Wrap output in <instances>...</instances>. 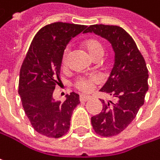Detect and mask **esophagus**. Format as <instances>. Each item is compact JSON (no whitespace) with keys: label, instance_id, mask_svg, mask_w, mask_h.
Segmentation results:
<instances>
[{"label":"esophagus","instance_id":"34e87169","mask_svg":"<svg viewBox=\"0 0 160 160\" xmlns=\"http://www.w3.org/2000/svg\"><path fill=\"white\" fill-rule=\"evenodd\" d=\"M91 99V97L90 96H87V95H80V102H86V101H88V100H90Z\"/></svg>","mask_w":160,"mask_h":160}]
</instances>
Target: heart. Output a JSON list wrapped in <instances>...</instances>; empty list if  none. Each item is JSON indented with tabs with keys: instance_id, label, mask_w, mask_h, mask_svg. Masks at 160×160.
<instances>
[{
	"instance_id": "heart-1",
	"label": "heart",
	"mask_w": 160,
	"mask_h": 160,
	"mask_svg": "<svg viewBox=\"0 0 160 160\" xmlns=\"http://www.w3.org/2000/svg\"><path fill=\"white\" fill-rule=\"evenodd\" d=\"M83 46L87 50L89 54L93 58H101L104 55L105 48L103 43L95 38H89L83 42ZM69 49L66 48L64 50L62 56H61V65L66 67L68 64V57ZM98 82V78L95 75H89V76H79L73 81V86L80 92H90L94 85Z\"/></svg>"
}]
</instances>
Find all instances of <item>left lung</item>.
Here are the masks:
<instances>
[{
    "label": "left lung",
    "mask_w": 160,
    "mask_h": 160,
    "mask_svg": "<svg viewBox=\"0 0 160 160\" xmlns=\"http://www.w3.org/2000/svg\"><path fill=\"white\" fill-rule=\"evenodd\" d=\"M108 40L115 51V64L107 83L100 90L117 99L103 103L100 114L92 117L94 132L111 137L124 131L144 105L148 90V69L132 36L118 26L92 25L85 31Z\"/></svg>",
    "instance_id": "1"
}]
</instances>
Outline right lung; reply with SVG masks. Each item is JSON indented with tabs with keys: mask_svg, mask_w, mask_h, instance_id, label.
Here are the masks:
<instances>
[{
	"mask_svg": "<svg viewBox=\"0 0 160 160\" xmlns=\"http://www.w3.org/2000/svg\"><path fill=\"white\" fill-rule=\"evenodd\" d=\"M87 26L55 22L42 28L35 35L22 63L18 93L30 124L39 133L60 138L70 126L79 94H67L65 102L54 101L52 93L60 81L61 56L71 38Z\"/></svg>",
	"mask_w": 160,
	"mask_h": 160,
	"instance_id": "obj_1",
	"label": "right lung"
}]
</instances>
